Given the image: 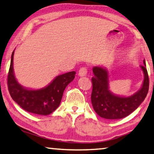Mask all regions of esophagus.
Returning a JSON list of instances; mask_svg holds the SVG:
<instances>
[{
  "mask_svg": "<svg viewBox=\"0 0 154 154\" xmlns=\"http://www.w3.org/2000/svg\"><path fill=\"white\" fill-rule=\"evenodd\" d=\"M87 72H88V70L85 67H82L79 69V76L80 77H84V76H86V74H87Z\"/></svg>",
  "mask_w": 154,
  "mask_h": 154,
  "instance_id": "obj_1",
  "label": "esophagus"
}]
</instances>
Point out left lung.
Instances as JSON below:
<instances>
[{
	"label": "left lung",
	"mask_w": 154,
	"mask_h": 154,
	"mask_svg": "<svg viewBox=\"0 0 154 154\" xmlns=\"http://www.w3.org/2000/svg\"><path fill=\"white\" fill-rule=\"evenodd\" d=\"M140 66L144 74V80L140 89L130 97H123L112 93L109 89V74L106 68L94 66L92 77V107L99 116L106 119L124 118L133 112L147 96L149 90V77L145 60Z\"/></svg>",
	"instance_id": "1"
}]
</instances>
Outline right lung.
I'll use <instances>...</instances> for the list:
<instances>
[{"mask_svg":"<svg viewBox=\"0 0 154 154\" xmlns=\"http://www.w3.org/2000/svg\"><path fill=\"white\" fill-rule=\"evenodd\" d=\"M14 54H11L7 85L9 94L25 111L39 115H48L58 108L66 88L75 78L76 72L58 75L47 86L38 90L24 88L17 81L14 72Z\"/></svg>","mask_w":154,"mask_h":154,"instance_id":"1","label":"right lung"}]
</instances>
